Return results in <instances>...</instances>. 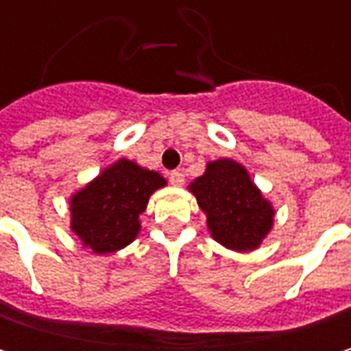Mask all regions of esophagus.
Listing matches in <instances>:
<instances>
[{"label":"esophagus","instance_id":"1","mask_svg":"<svg viewBox=\"0 0 351 351\" xmlns=\"http://www.w3.org/2000/svg\"><path fill=\"white\" fill-rule=\"evenodd\" d=\"M169 180H171V184H175V186H182V184H184V175L178 173V171H173V173L169 175Z\"/></svg>","mask_w":351,"mask_h":351}]
</instances>
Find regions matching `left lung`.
Wrapping results in <instances>:
<instances>
[{
	"instance_id": "obj_1",
	"label": "left lung",
	"mask_w": 351,
	"mask_h": 351,
	"mask_svg": "<svg viewBox=\"0 0 351 351\" xmlns=\"http://www.w3.org/2000/svg\"><path fill=\"white\" fill-rule=\"evenodd\" d=\"M207 215L211 238L236 252H252L274 223L272 203L266 201L240 162L219 158L189 184Z\"/></svg>"
}]
</instances>
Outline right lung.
I'll list each match as a JSON object with an SVG mask.
<instances>
[{"instance_id":"right-lung-1","label":"right lung","mask_w":351,"mask_h":351,"mask_svg":"<svg viewBox=\"0 0 351 351\" xmlns=\"http://www.w3.org/2000/svg\"><path fill=\"white\" fill-rule=\"evenodd\" d=\"M165 184L158 173L119 158L71 197V230L95 254L117 252L136 240L150 195Z\"/></svg>"}]
</instances>
